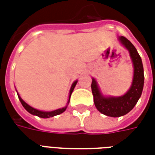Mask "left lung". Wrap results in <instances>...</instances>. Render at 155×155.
Returning a JSON list of instances; mask_svg holds the SVG:
<instances>
[{
	"mask_svg": "<svg viewBox=\"0 0 155 155\" xmlns=\"http://www.w3.org/2000/svg\"><path fill=\"white\" fill-rule=\"evenodd\" d=\"M119 40L124 46L130 51L134 69L133 82L129 91L120 97H104L101 94L94 79H92L91 83V90L95 107L101 113L110 117L124 115L134 107L141 96L144 81L143 64L135 47L124 36H120Z\"/></svg>",
	"mask_w": 155,
	"mask_h": 155,
	"instance_id": "8db88e82",
	"label": "left lung"
}]
</instances>
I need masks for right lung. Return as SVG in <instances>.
I'll return each instance as SVG.
<instances>
[{
    "instance_id": "1",
    "label": "right lung",
    "mask_w": 155,
    "mask_h": 155,
    "mask_svg": "<svg viewBox=\"0 0 155 155\" xmlns=\"http://www.w3.org/2000/svg\"><path fill=\"white\" fill-rule=\"evenodd\" d=\"M76 84H77V81H74V83L72 84V85H71V91H70V96H69L70 99H71V94H72L73 91H74V86L76 85ZM18 98H19V100H20V101H21V104L23 105V107L25 108V110L28 111L30 114H34V115L41 117V118H50V117H53V116H55V115H58V114L63 113V112L66 110V108H67V106H65V107L62 108V109H58V110H56L50 111V112H45V111H41V110H35V109H34V108H32L31 106H30L29 104H26L25 101H23L21 98L19 96V94H18ZM70 99H69V101H70ZM69 101H68V102H69Z\"/></svg>"
}]
</instances>
